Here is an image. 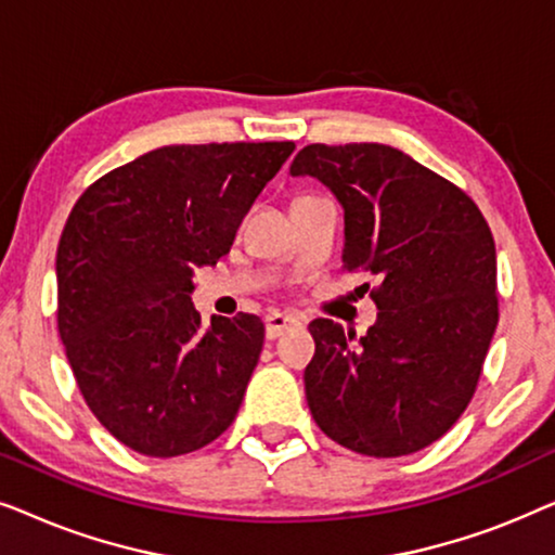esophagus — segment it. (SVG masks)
<instances>
[{"label": "esophagus", "instance_id": "1", "mask_svg": "<svg viewBox=\"0 0 555 555\" xmlns=\"http://www.w3.org/2000/svg\"><path fill=\"white\" fill-rule=\"evenodd\" d=\"M298 325H300L298 318L272 310V313L264 315V336H268L270 340L272 338H280V336H283V333L298 328Z\"/></svg>", "mask_w": 555, "mask_h": 555}]
</instances>
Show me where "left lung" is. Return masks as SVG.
Masks as SVG:
<instances>
[{
  "label": "left lung",
  "instance_id": "1",
  "mask_svg": "<svg viewBox=\"0 0 555 555\" xmlns=\"http://www.w3.org/2000/svg\"><path fill=\"white\" fill-rule=\"evenodd\" d=\"M293 177L344 207V270L374 278L366 336L318 318L306 399L333 442L369 457L420 452L452 429L498 325L495 240L452 181L384 143H310ZM359 291L369 293V283Z\"/></svg>",
  "mask_w": 555,
  "mask_h": 555
}]
</instances>
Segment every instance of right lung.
<instances>
[{"label":"right lung","mask_w":555,"mask_h":555,"mask_svg":"<svg viewBox=\"0 0 555 555\" xmlns=\"http://www.w3.org/2000/svg\"><path fill=\"white\" fill-rule=\"evenodd\" d=\"M293 141L164 146L90 184L57 245V331L78 389L118 442L179 457L237 416L260 361L257 315L192 306Z\"/></svg>","instance_id":"right-lung-1"}]
</instances>
